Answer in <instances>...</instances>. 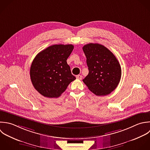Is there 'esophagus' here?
<instances>
[{"mask_svg":"<svg viewBox=\"0 0 150 150\" xmlns=\"http://www.w3.org/2000/svg\"><path fill=\"white\" fill-rule=\"evenodd\" d=\"M82 78V76L81 75H78L76 76V79H79V80H81Z\"/></svg>","mask_w":150,"mask_h":150,"instance_id":"1","label":"esophagus"}]
</instances>
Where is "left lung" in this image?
<instances>
[{
  "mask_svg": "<svg viewBox=\"0 0 150 150\" xmlns=\"http://www.w3.org/2000/svg\"><path fill=\"white\" fill-rule=\"evenodd\" d=\"M82 49L89 69L83 82L97 96L110 94L121 79L122 69L117 59L109 49L99 44H88Z\"/></svg>",
  "mask_w": 150,
  "mask_h": 150,
  "instance_id": "1",
  "label": "left lung"
}]
</instances>
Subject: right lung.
I'll return each mask as SVG.
<instances>
[{"instance_id":"1","label":"right lung","mask_w":150,"mask_h":150,"mask_svg":"<svg viewBox=\"0 0 150 150\" xmlns=\"http://www.w3.org/2000/svg\"><path fill=\"white\" fill-rule=\"evenodd\" d=\"M72 44L51 45L39 52L30 68V78L34 88L42 96L58 98L76 78L72 75L67 60Z\"/></svg>"}]
</instances>
